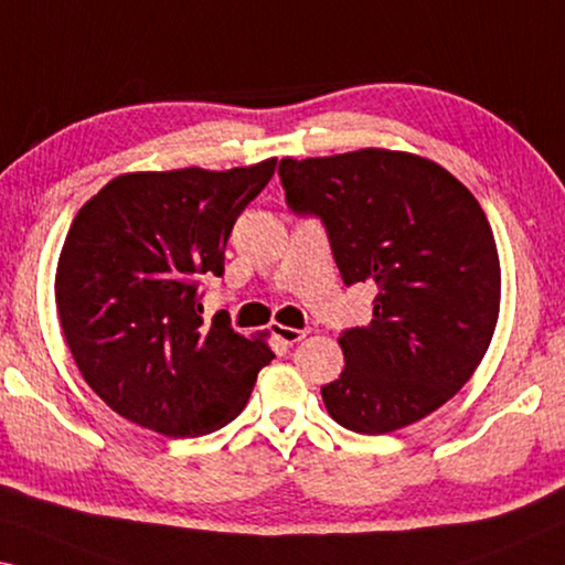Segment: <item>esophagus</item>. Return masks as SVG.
Instances as JSON below:
<instances>
[{"label": "esophagus", "instance_id": "34e87169", "mask_svg": "<svg viewBox=\"0 0 565 565\" xmlns=\"http://www.w3.org/2000/svg\"><path fill=\"white\" fill-rule=\"evenodd\" d=\"M271 334H274V339H279L281 344H297V342H301L303 337L309 334L307 329H294V327H284V324H271Z\"/></svg>", "mask_w": 565, "mask_h": 565}]
</instances>
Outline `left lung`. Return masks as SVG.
<instances>
[{
	"label": "left lung",
	"mask_w": 565,
	"mask_h": 565,
	"mask_svg": "<svg viewBox=\"0 0 565 565\" xmlns=\"http://www.w3.org/2000/svg\"><path fill=\"white\" fill-rule=\"evenodd\" d=\"M286 203L324 223L347 286H377L372 321L342 331L344 372L321 387L331 419L360 435L407 427L443 407L486 356L500 311L490 223L433 160L362 148L284 158Z\"/></svg>",
	"instance_id": "obj_1"
}]
</instances>
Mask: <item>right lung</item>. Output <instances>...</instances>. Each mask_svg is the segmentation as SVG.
Listing matches in <instances>:
<instances>
[{
	"instance_id": "add662e5",
	"label": "right lung",
	"mask_w": 565,
	"mask_h": 565,
	"mask_svg": "<svg viewBox=\"0 0 565 565\" xmlns=\"http://www.w3.org/2000/svg\"><path fill=\"white\" fill-rule=\"evenodd\" d=\"M276 158L231 170L125 173L93 195L62 246L55 301L77 370L107 407L168 437H201L246 407L274 360L226 311L203 321V276H223L241 211Z\"/></svg>"
}]
</instances>
